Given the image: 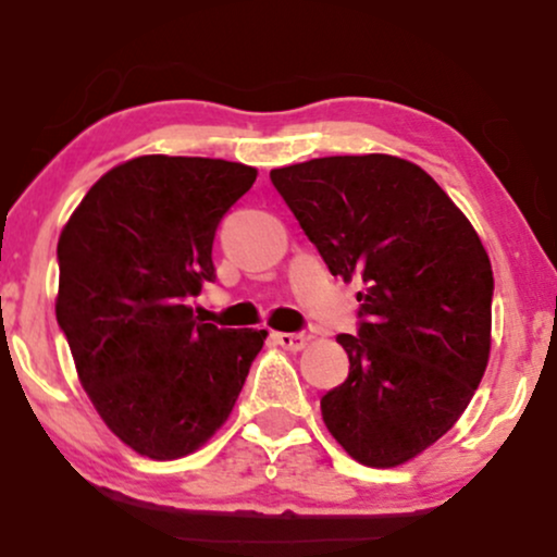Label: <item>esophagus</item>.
Returning <instances> with one entry per match:
<instances>
[{"instance_id":"esophagus-1","label":"esophagus","mask_w":557,"mask_h":557,"mask_svg":"<svg viewBox=\"0 0 557 557\" xmlns=\"http://www.w3.org/2000/svg\"><path fill=\"white\" fill-rule=\"evenodd\" d=\"M274 343L283 345L285 350H300L309 345V335H304V332H274Z\"/></svg>"}]
</instances>
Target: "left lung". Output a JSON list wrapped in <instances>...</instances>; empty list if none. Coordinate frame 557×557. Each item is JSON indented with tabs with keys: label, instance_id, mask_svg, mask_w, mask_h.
Instances as JSON below:
<instances>
[{
	"label": "left lung",
	"instance_id": "1",
	"mask_svg": "<svg viewBox=\"0 0 557 557\" xmlns=\"http://www.w3.org/2000/svg\"><path fill=\"white\" fill-rule=\"evenodd\" d=\"M324 264L359 280L350 369L322 419L350 458L389 469L456 424L490 359V257L437 183L389 154L322 157L270 172Z\"/></svg>",
	"mask_w": 557,
	"mask_h": 557
}]
</instances>
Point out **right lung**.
Wrapping results in <instances>:
<instances>
[{"mask_svg":"<svg viewBox=\"0 0 557 557\" xmlns=\"http://www.w3.org/2000/svg\"><path fill=\"white\" fill-rule=\"evenodd\" d=\"M257 170L149 154L91 185L57 243V322L104 424L154 461L225 424L267 330L198 322L185 300L212 283V243Z\"/></svg>","mask_w":557,"mask_h":557,"instance_id":"1","label":"right lung"}]
</instances>
